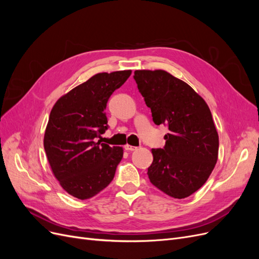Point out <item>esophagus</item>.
I'll list each match as a JSON object with an SVG mask.
<instances>
[{"label": "esophagus", "instance_id": "obj_1", "mask_svg": "<svg viewBox=\"0 0 259 259\" xmlns=\"http://www.w3.org/2000/svg\"><path fill=\"white\" fill-rule=\"evenodd\" d=\"M124 149L126 151H135L136 149H137V147H134V146H130V145H126L124 147Z\"/></svg>", "mask_w": 259, "mask_h": 259}]
</instances>
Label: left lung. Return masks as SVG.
Instances as JSON below:
<instances>
[{"label": "left lung", "mask_w": 259, "mask_h": 259, "mask_svg": "<svg viewBox=\"0 0 259 259\" xmlns=\"http://www.w3.org/2000/svg\"><path fill=\"white\" fill-rule=\"evenodd\" d=\"M134 79L156 125H166L163 149H152L153 186L184 199L205 184L218 159V134L205 100L164 70H136Z\"/></svg>", "instance_id": "8db88e82"}]
</instances>
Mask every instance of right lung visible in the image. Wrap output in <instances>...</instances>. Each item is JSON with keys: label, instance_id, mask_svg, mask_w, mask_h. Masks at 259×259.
Returning a JSON list of instances; mask_svg holds the SVG:
<instances>
[{"label": "right lung", "instance_id": "obj_1", "mask_svg": "<svg viewBox=\"0 0 259 259\" xmlns=\"http://www.w3.org/2000/svg\"><path fill=\"white\" fill-rule=\"evenodd\" d=\"M131 73L123 70L93 75L61 96L52 109L44 149L54 176L74 198L90 199L112 182L123 148L97 139L108 130V99Z\"/></svg>", "mask_w": 259, "mask_h": 259}]
</instances>
